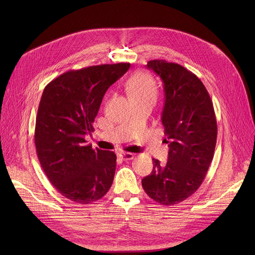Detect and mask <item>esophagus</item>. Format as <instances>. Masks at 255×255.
<instances>
[{
  "label": "esophagus",
  "instance_id": "obj_1",
  "mask_svg": "<svg viewBox=\"0 0 255 255\" xmlns=\"http://www.w3.org/2000/svg\"><path fill=\"white\" fill-rule=\"evenodd\" d=\"M119 157L122 160H124V161H127V160H132L134 156H133L132 153H121L119 154Z\"/></svg>",
  "mask_w": 255,
  "mask_h": 255
}]
</instances>
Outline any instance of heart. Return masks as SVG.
<instances>
[{
    "instance_id": "obj_1",
    "label": "heart",
    "mask_w": 255,
    "mask_h": 255,
    "mask_svg": "<svg viewBox=\"0 0 255 255\" xmlns=\"http://www.w3.org/2000/svg\"><path fill=\"white\" fill-rule=\"evenodd\" d=\"M127 89L133 100L139 98L156 99L157 96V88L154 79L146 73H136L133 75L128 80Z\"/></svg>"
}]
</instances>
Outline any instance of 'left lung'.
<instances>
[{
	"label": "left lung",
	"instance_id": "left-lung-1",
	"mask_svg": "<svg viewBox=\"0 0 255 255\" xmlns=\"http://www.w3.org/2000/svg\"><path fill=\"white\" fill-rule=\"evenodd\" d=\"M146 68L163 83L161 121L169 151L165 165L153 159V170L141 185L155 202L172 206L192 195L207 175L216 146V117L206 87L194 73L164 60L149 61Z\"/></svg>",
	"mask_w": 255,
	"mask_h": 255
}]
</instances>
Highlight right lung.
<instances>
[{
  "mask_svg": "<svg viewBox=\"0 0 255 255\" xmlns=\"http://www.w3.org/2000/svg\"><path fill=\"white\" fill-rule=\"evenodd\" d=\"M129 68L119 63L70 70L44 88L36 118L37 156L49 182L72 202L92 204L113 184L116 154L92 149L85 136L94 129L105 92Z\"/></svg>",
  "mask_w": 255,
  "mask_h": 255,
  "instance_id": "obj_1",
  "label": "right lung"
}]
</instances>
